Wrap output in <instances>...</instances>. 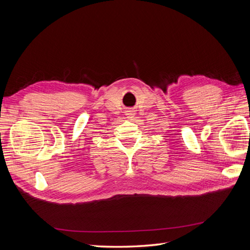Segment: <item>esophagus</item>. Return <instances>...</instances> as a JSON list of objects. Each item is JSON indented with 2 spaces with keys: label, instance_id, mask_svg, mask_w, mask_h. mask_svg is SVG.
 Listing matches in <instances>:
<instances>
[{
  "label": "esophagus",
  "instance_id": "1",
  "mask_svg": "<svg viewBox=\"0 0 250 250\" xmlns=\"http://www.w3.org/2000/svg\"><path fill=\"white\" fill-rule=\"evenodd\" d=\"M126 115H127V118H129V119H131V118H133L134 117V110H132V109H129V110H127L126 111Z\"/></svg>",
  "mask_w": 250,
  "mask_h": 250
}]
</instances>
